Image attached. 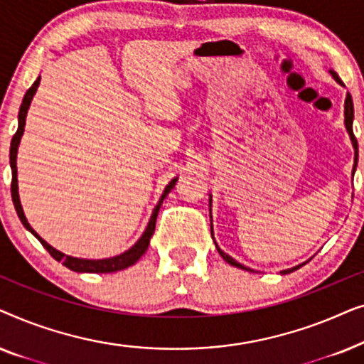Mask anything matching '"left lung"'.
<instances>
[{
    "instance_id": "8db88e82",
    "label": "left lung",
    "mask_w": 364,
    "mask_h": 364,
    "mask_svg": "<svg viewBox=\"0 0 364 364\" xmlns=\"http://www.w3.org/2000/svg\"><path fill=\"white\" fill-rule=\"evenodd\" d=\"M330 74L333 76V79H335V81H336L338 84H340V86H345V84L341 82V79L338 77V74H336L335 71H333V69H330ZM353 121H355V107H353V99H351V94H350V92H346V99H345V127H346L348 134H350V139H351L353 149H355V164H353V172H351V176H355V172H356V166H358V141H356L355 134H353ZM208 207H210V213H212V193H208ZM210 218H212V215H210ZM210 227H212V223H210ZM212 238H213V230H212ZM213 243H215V248H217V252L220 253V257H222L223 260H225L227 263H230L232 267H237V268H242V270H247V272H253V273H257L255 270H252V268H248V267H245V265H242V263H240V262H237L235 258H232L230 255H227V253L223 252L222 248L217 245L215 238H213ZM305 263H306V262H305ZM305 263H300V265H296V267H293V268H287V270H282L280 273H282V275H287V273H291V272L298 270V268L305 265Z\"/></svg>"
}]
</instances>
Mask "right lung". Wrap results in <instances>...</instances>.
<instances>
[{"label":"right lung","mask_w":364,"mask_h":364,"mask_svg":"<svg viewBox=\"0 0 364 364\" xmlns=\"http://www.w3.org/2000/svg\"><path fill=\"white\" fill-rule=\"evenodd\" d=\"M39 82H41V76H39L36 81H34L33 86L28 89L26 94H24L21 107H19V114H18V131L13 136L11 147H9V166H11V173H13L11 197H13V203H14V208H16V213H18L19 220H21V223L24 225V228H26V230L31 232L33 235L36 237L39 242L43 243V247L46 248L49 253H51V257L54 258V260L63 262V265L68 267L69 270L77 272V273H114V272L124 270V268L134 265V263H136L139 258H141L144 253H146V250L149 248V243H151V237L154 235V230H156V220H157L159 208H161L164 198L168 196V192L172 191L173 186H176L177 177H173L172 181L167 183L166 188H164L162 196H161V198H159L157 205L154 207L151 220H149L146 230H144L141 238H139V240L134 243V245L129 248V250L122 252L121 255H116V257H111V258H99V260H89V258L71 257V255H66V253L56 250V248L49 245L46 240H43V238L39 237L36 232H34V228L29 225L28 218H26V215H24V212H23L21 200H19V192H18V167H16L18 147H19V142H21V137H23V132H24V126H26L28 109H29V106H31V101H33L34 94H36V91H38Z\"/></svg>","instance_id":"1"}]
</instances>
